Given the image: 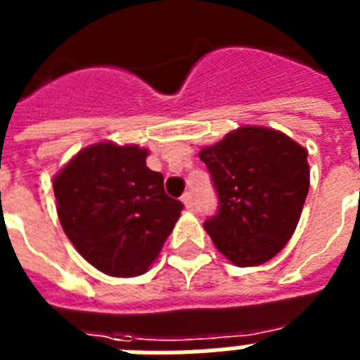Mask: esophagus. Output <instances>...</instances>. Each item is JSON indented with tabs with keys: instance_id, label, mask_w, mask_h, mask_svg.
I'll use <instances>...</instances> for the list:
<instances>
[{
	"instance_id": "obj_1",
	"label": "esophagus",
	"mask_w": 360,
	"mask_h": 360,
	"mask_svg": "<svg viewBox=\"0 0 360 360\" xmlns=\"http://www.w3.org/2000/svg\"><path fill=\"white\" fill-rule=\"evenodd\" d=\"M181 202L185 203L186 209H191L194 205V200H192V192H185L183 196H181Z\"/></svg>"
}]
</instances>
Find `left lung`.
Wrapping results in <instances>:
<instances>
[{"mask_svg": "<svg viewBox=\"0 0 360 360\" xmlns=\"http://www.w3.org/2000/svg\"><path fill=\"white\" fill-rule=\"evenodd\" d=\"M307 157L290 136L265 127H240L200 151L219 194L203 228L233 265H262L291 239L310 186Z\"/></svg>", "mask_w": 360, "mask_h": 360, "instance_id": "1", "label": "left lung"}]
</instances>
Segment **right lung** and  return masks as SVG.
<instances>
[{
  "label": "right lung",
  "instance_id": "1",
  "mask_svg": "<svg viewBox=\"0 0 360 360\" xmlns=\"http://www.w3.org/2000/svg\"><path fill=\"white\" fill-rule=\"evenodd\" d=\"M147 149L101 141L82 149L56 177L58 217L75 248L110 276L149 269L183 203L146 166Z\"/></svg>",
  "mask_w": 360,
  "mask_h": 360
}]
</instances>
